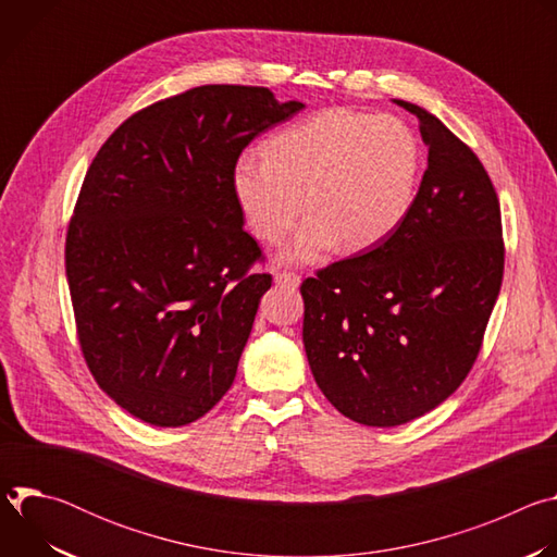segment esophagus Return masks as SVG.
I'll list each match as a JSON object with an SVG mask.
<instances>
[{"label":"esophagus","mask_w":557,"mask_h":557,"mask_svg":"<svg viewBox=\"0 0 557 557\" xmlns=\"http://www.w3.org/2000/svg\"><path fill=\"white\" fill-rule=\"evenodd\" d=\"M275 282L282 284V286H286V288H297L299 282H301V277H299L297 273H293V271H282V273L275 275Z\"/></svg>","instance_id":"esophagus-1"}]
</instances>
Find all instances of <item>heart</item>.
I'll list each match as a JSON object with an SVG mask.
<instances>
[{
  "label": "heart",
  "mask_w": 557,
  "mask_h": 557,
  "mask_svg": "<svg viewBox=\"0 0 557 557\" xmlns=\"http://www.w3.org/2000/svg\"><path fill=\"white\" fill-rule=\"evenodd\" d=\"M419 174L421 145L401 119L331 108L269 138L264 158H237L231 185L269 245L284 240L308 205L284 260L312 262L339 240L348 251L383 243L410 213Z\"/></svg>",
  "instance_id": "obj_1"
}]
</instances>
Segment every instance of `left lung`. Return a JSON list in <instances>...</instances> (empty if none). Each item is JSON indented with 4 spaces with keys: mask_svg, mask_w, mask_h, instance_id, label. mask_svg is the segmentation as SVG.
Returning <instances> with one entry per match:
<instances>
[{
    "mask_svg": "<svg viewBox=\"0 0 557 557\" xmlns=\"http://www.w3.org/2000/svg\"><path fill=\"white\" fill-rule=\"evenodd\" d=\"M428 170L410 213L372 251L301 282L304 348L326 399L350 421H414L465 381L500 293V202L479 156L428 110Z\"/></svg>",
    "mask_w": 557,
    "mask_h": 557,
    "instance_id": "obj_1",
    "label": "left lung"
}]
</instances>
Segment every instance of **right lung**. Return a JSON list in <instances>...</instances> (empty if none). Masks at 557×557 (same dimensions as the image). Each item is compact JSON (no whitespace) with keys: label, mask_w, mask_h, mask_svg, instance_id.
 Listing matches in <instances>:
<instances>
[{"label":"right lung","mask_w":557,"mask_h":557,"mask_svg":"<svg viewBox=\"0 0 557 557\" xmlns=\"http://www.w3.org/2000/svg\"><path fill=\"white\" fill-rule=\"evenodd\" d=\"M269 88L200 86L156 101L101 145L65 235L84 359L132 417L181 428L231 387L271 275L243 228L233 168L299 112Z\"/></svg>","instance_id":"obj_1"}]
</instances>
